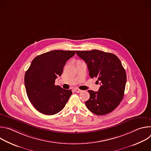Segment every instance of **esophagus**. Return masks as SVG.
Instances as JSON below:
<instances>
[{
	"label": "esophagus",
	"instance_id": "obj_1",
	"mask_svg": "<svg viewBox=\"0 0 151 151\" xmlns=\"http://www.w3.org/2000/svg\"><path fill=\"white\" fill-rule=\"evenodd\" d=\"M75 92L78 93L82 92V90H79V89H78V88H75Z\"/></svg>",
	"mask_w": 151,
	"mask_h": 151
}]
</instances>
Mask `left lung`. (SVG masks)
<instances>
[{"label":"left lung","mask_w":151,"mask_h":151,"mask_svg":"<svg viewBox=\"0 0 151 151\" xmlns=\"http://www.w3.org/2000/svg\"><path fill=\"white\" fill-rule=\"evenodd\" d=\"M76 54L87 64L90 76L97 78L101 85L99 91H88L90 97L86 106L97 115L112 112L124 97L127 81L120 60L114 54L97 50L76 51Z\"/></svg>","instance_id":"left-lung-1"}]
</instances>
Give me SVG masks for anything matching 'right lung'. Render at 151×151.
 Returning <instances> with one entry per match:
<instances>
[{
  "label": "right lung",
  "instance_id": "1",
  "mask_svg": "<svg viewBox=\"0 0 151 151\" xmlns=\"http://www.w3.org/2000/svg\"><path fill=\"white\" fill-rule=\"evenodd\" d=\"M75 51L54 50L36 57L24 76L27 97L40 113L52 115L60 112L72 94L55 85V80L61 76L66 61Z\"/></svg>",
  "mask_w": 151,
  "mask_h": 151
}]
</instances>
